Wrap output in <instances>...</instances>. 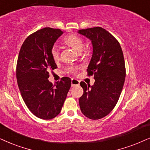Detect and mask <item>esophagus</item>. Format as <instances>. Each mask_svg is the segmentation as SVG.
Returning <instances> with one entry per match:
<instances>
[{
  "instance_id": "1",
  "label": "esophagus",
  "mask_w": 150,
  "mask_h": 150,
  "mask_svg": "<svg viewBox=\"0 0 150 150\" xmlns=\"http://www.w3.org/2000/svg\"><path fill=\"white\" fill-rule=\"evenodd\" d=\"M79 84V81L77 80V79H71V86H78Z\"/></svg>"
}]
</instances>
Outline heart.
<instances>
[{"instance_id": "obj_1", "label": "heart", "mask_w": 150, "mask_h": 150, "mask_svg": "<svg viewBox=\"0 0 150 150\" xmlns=\"http://www.w3.org/2000/svg\"><path fill=\"white\" fill-rule=\"evenodd\" d=\"M64 41L66 44L71 46L74 50L78 52H81L84 47V42L80 37L75 35H69L64 38ZM51 56L54 61H57L59 59V51L57 47L54 45L51 49ZM79 69V66H70L67 69V73L69 74H75Z\"/></svg>"}]
</instances>
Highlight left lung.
<instances>
[{
  "label": "left lung",
  "mask_w": 150,
  "mask_h": 150,
  "mask_svg": "<svg viewBox=\"0 0 150 150\" xmlns=\"http://www.w3.org/2000/svg\"><path fill=\"white\" fill-rule=\"evenodd\" d=\"M78 33L91 41L93 54L87 73L95 79L93 86L80 82L84 93L79 107L85 116L98 120L112 111L120 98L126 75L124 56L117 39L104 28L82 29Z\"/></svg>",
  "instance_id": "left-lung-1"
}]
</instances>
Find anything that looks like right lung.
Here are the masks:
<instances>
[{
	"mask_svg": "<svg viewBox=\"0 0 150 150\" xmlns=\"http://www.w3.org/2000/svg\"><path fill=\"white\" fill-rule=\"evenodd\" d=\"M63 34L59 29L45 28L26 38L18 54L16 79L23 100L35 116L43 120L56 117L61 111L71 85L63 77L52 84L49 71L57 68L51 49Z\"/></svg>",
	"mask_w": 150,
	"mask_h": 150,
	"instance_id": "obj_1",
	"label": "right lung"
}]
</instances>
